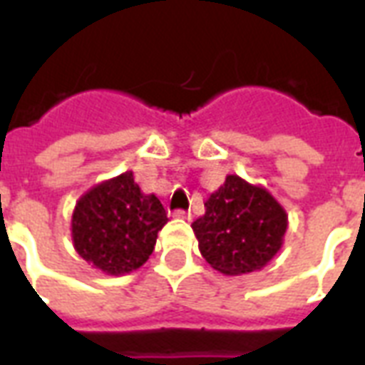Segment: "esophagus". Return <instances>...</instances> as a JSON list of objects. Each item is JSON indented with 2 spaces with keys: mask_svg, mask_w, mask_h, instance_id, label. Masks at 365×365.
<instances>
[{
  "mask_svg": "<svg viewBox=\"0 0 365 365\" xmlns=\"http://www.w3.org/2000/svg\"><path fill=\"white\" fill-rule=\"evenodd\" d=\"M172 216L174 217H182V220H189L191 214L187 210H182V208H176V210H172Z\"/></svg>",
  "mask_w": 365,
  "mask_h": 365,
  "instance_id": "34e87169",
  "label": "esophagus"
}]
</instances>
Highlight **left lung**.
<instances>
[{
    "label": "left lung",
    "mask_w": 365,
    "mask_h": 365,
    "mask_svg": "<svg viewBox=\"0 0 365 365\" xmlns=\"http://www.w3.org/2000/svg\"><path fill=\"white\" fill-rule=\"evenodd\" d=\"M205 208V216L193 222V231L202 257L223 274L257 271L282 246L286 212L265 189L242 178H225Z\"/></svg>",
    "instance_id": "1"
}]
</instances>
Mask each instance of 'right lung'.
I'll list each match as a JSON object with an SVG mask.
<instances>
[{"instance_id": "obj_1", "label": "right lung", "mask_w": 365, "mask_h": 365, "mask_svg": "<svg viewBox=\"0 0 365 365\" xmlns=\"http://www.w3.org/2000/svg\"><path fill=\"white\" fill-rule=\"evenodd\" d=\"M166 222L160 200L143 195L132 172H126L83 195L71 220V237L83 259L108 274H121L148 261Z\"/></svg>"}]
</instances>
